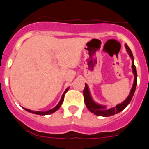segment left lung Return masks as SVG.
Wrapping results in <instances>:
<instances>
[{
    "label": "left lung",
    "mask_w": 149,
    "mask_h": 149,
    "mask_svg": "<svg viewBox=\"0 0 149 149\" xmlns=\"http://www.w3.org/2000/svg\"><path fill=\"white\" fill-rule=\"evenodd\" d=\"M125 47H126L127 51L128 54L130 55V58L132 59V72H133L134 75H135V79H134V83L133 86H132V89H131L130 93V95H128L127 98H126V100H125L122 104H118L116 107H111V108L109 109H105V107H102V106H100L98 104H95L93 99L91 98V95H90L89 93V89H88V87L87 85V84L85 83V88L83 90V95H84V101H85V104L86 105L87 108L89 109V111L93 113L95 115L100 116V117H110V116H112L114 114H117V113H120V111H123V109L130 104V102L132 100V96L134 95V93H135V88L137 86V71L136 68H135V66L134 64V58L133 56H132V51L130 49V48L128 47V45L127 44H125Z\"/></svg>",
    "instance_id": "obj_1"
}]
</instances>
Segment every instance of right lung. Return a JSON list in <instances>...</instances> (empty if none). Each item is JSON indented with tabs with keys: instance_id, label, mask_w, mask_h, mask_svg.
<instances>
[{
	"instance_id": "obj_1",
	"label": "right lung",
	"mask_w": 149,
	"mask_h": 149,
	"mask_svg": "<svg viewBox=\"0 0 149 149\" xmlns=\"http://www.w3.org/2000/svg\"><path fill=\"white\" fill-rule=\"evenodd\" d=\"M69 88H67V90L65 91V92L64 93V94H63L62 97H61V101H60V102L58 103V105L56 106V107H54V109H52L49 110V111H31V110L29 109H25L24 108L26 111H29V112H31L32 113V114H38V115H48V114H52V113H54V111H56V110H58V109H59V107H61V104L63 103V101H64V95H65V93H67V91H68Z\"/></svg>"
}]
</instances>
